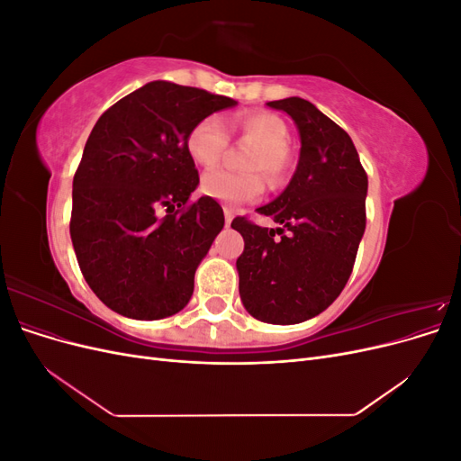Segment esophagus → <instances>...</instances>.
Segmentation results:
<instances>
[{"label":"esophagus","mask_w":461,"mask_h":461,"mask_svg":"<svg viewBox=\"0 0 461 461\" xmlns=\"http://www.w3.org/2000/svg\"><path fill=\"white\" fill-rule=\"evenodd\" d=\"M232 219H234V212H232L230 207H225V225H227V227H230Z\"/></svg>","instance_id":"obj_1"}]
</instances>
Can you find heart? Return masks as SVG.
I'll use <instances>...</instances> for the list:
<instances>
[{"label": "heart", "instance_id": "heart-1", "mask_svg": "<svg viewBox=\"0 0 461 461\" xmlns=\"http://www.w3.org/2000/svg\"><path fill=\"white\" fill-rule=\"evenodd\" d=\"M232 127L242 136L258 144L246 167L261 171L267 183L276 186L288 176L292 156L288 146V129L281 117L265 111H252L232 119ZM229 146L227 124L219 115L200 119L188 132L186 148L190 158L198 165H215ZM202 192L227 205H242L261 196L263 180L256 173H234L230 169H212L202 176Z\"/></svg>", "mask_w": 461, "mask_h": 461}]
</instances>
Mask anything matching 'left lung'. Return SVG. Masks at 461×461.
I'll return each instance as SVG.
<instances>
[{
	"label": "left lung",
	"mask_w": 461,
	"mask_h": 461,
	"mask_svg": "<svg viewBox=\"0 0 461 461\" xmlns=\"http://www.w3.org/2000/svg\"><path fill=\"white\" fill-rule=\"evenodd\" d=\"M267 105L292 117L302 144L288 186L258 209L281 227L246 217L230 227L244 239L236 269L246 312L292 325L325 312L350 278L366 232L367 175L352 138L312 102L294 95Z\"/></svg>",
	"instance_id": "obj_1"
}]
</instances>
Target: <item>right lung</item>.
Wrapping results in <instances>:
<instances>
[{
	"mask_svg": "<svg viewBox=\"0 0 461 461\" xmlns=\"http://www.w3.org/2000/svg\"><path fill=\"white\" fill-rule=\"evenodd\" d=\"M236 104L153 80L97 119L73 180L71 240L107 308L153 321L190 302L194 275L225 215L209 196L185 207L200 185L186 138L200 119Z\"/></svg>",
	"mask_w": 461,
	"mask_h": 461,
	"instance_id": "right-lung-1",
	"label": "right lung"
}]
</instances>
